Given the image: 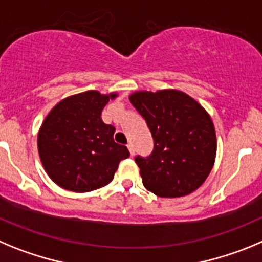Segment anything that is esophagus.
Returning <instances> with one entry per match:
<instances>
[{
	"label": "esophagus",
	"instance_id": "esophagus-1",
	"mask_svg": "<svg viewBox=\"0 0 262 262\" xmlns=\"http://www.w3.org/2000/svg\"><path fill=\"white\" fill-rule=\"evenodd\" d=\"M126 146H128L129 151H130V155H134V146H133V143L129 142L128 145H126Z\"/></svg>",
	"mask_w": 262,
	"mask_h": 262
}]
</instances>
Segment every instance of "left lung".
Segmentation results:
<instances>
[{
	"mask_svg": "<svg viewBox=\"0 0 262 262\" xmlns=\"http://www.w3.org/2000/svg\"><path fill=\"white\" fill-rule=\"evenodd\" d=\"M154 138L150 157H136L143 187L164 199L201 187L215 162L216 136L210 115L179 90L136 91L129 96Z\"/></svg>",
	"mask_w": 262,
	"mask_h": 262,
	"instance_id": "8db88e82",
	"label": "left lung"
}]
</instances>
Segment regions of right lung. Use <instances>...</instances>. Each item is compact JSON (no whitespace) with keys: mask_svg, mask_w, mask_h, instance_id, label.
I'll return each instance as SVG.
<instances>
[{"mask_svg":"<svg viewBox=\"0 0 262 262\" xmlns=\"http://www.w3.org/2000/svg\"><path fill=\"white\" fill-rule=\"evenodd\" d=\"M116 96L84 91L62 99L47 115L37 133V150L58 187L77 193L104 187L129 157L126 146L114 141L115 126L102 120L103 108Z\"/></svg>","mask_w":262,"mask_h":262,"instance_id":"1","label":"right lung"}]
</instances>
